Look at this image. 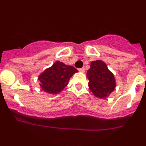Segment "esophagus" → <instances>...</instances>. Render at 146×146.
I'll return each instance as SVG.
<instances>
[{
	"label": "esophagus",
	"instance_id": "obj_1",
	"mask_svg": "<svg viewBox=\"0 0 146 146\" xmlns=\"http://www.w3.org/2000/svg\"><path fill=\"white\" fill-rule=\"evenodd\" d=\"M78 71H80V72H82V73H84V72L85 71V68H84V67L80 68H79V69H78Z\"/></svg>",
	"mask_w": 146,
	"mask_h": 146
}]
</instances>
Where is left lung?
Segmentation results:
<instances>
[{
  "label": "left lung",
  "instance_id": "left-lung-1",
  "mask_svg": "<svg viewBox=\"0 0 146 146\" xmlns=\"http://www.w3.org/2000/svg\"><path fill=\"white\" fill-rule=\"evenodd\" d=\"M90 66L86 76L89 80L88 87L90 91L97 98H106L116 86L113 73L101 60L93 61Z\"/></svg>",
  "mask_w": 146,
  "mask_h": 146
}]
</instances>
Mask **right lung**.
I'll return each instance as SVG.
<instances>
[{
    "label": "right lung",
    "mask_w": 146,
    "mask_h": 146,
    "mask_svg": "<svg viewBox=\"0 0 146 146\" xmlns=\"http://www.w3.org/2000/svg\"><path fill=\"white\" fill-rule=\"evenodd\" d=\"M77 72L73 66L57 61L38 76L40 86L46 93L58 94L67 86L70 78Z\"/></svg>",
    "instance_id": "1"
}]
</instances>
